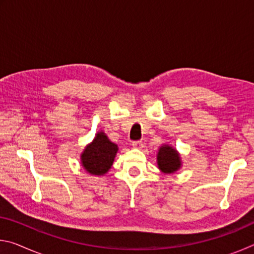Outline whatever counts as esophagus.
Returning <instances> with one entry per match:
<instances>
[{"label":"esophagus","instance_id":"esophagus-1","mask_svg":"<svg viewBox=\"0 0 254 254\" xmlns=\"http://www.w3.org/2000/svg\"><path fill=\"white\" fill-rule=\"evenodd\" d=\"M143 142L142 141H133L132 142V147L135 149H142L143 148Z\"/></svg>","mask_w":254,"mask_h":254}]
</instances>
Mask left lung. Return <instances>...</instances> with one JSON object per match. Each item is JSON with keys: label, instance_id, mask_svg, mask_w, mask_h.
Returning <instances> with one entry per match:
<instances>
[{"label": "left lung", "instance_id": "1", "mask_svg": "<svg viewBox=\"0 0 254 254\" xmlns=\"http://www.w3.org/2000/svg\"><path fill=\"white\" fill-rule=\"evenodd\" d=\"M157 165L159 170L165 175L175 174L182 168L183 162L182 157L178 150L174 148L173 145L163 143L158 149L157 153Z\"/></svg>", "mask_w": 254, "mask_h": 254}]
</instances>
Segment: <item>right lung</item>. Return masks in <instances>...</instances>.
Returning a JSON list of instances; mask_svg holds the SVG:
<instances>
[{"label": "right lung", "mask_w": 254, "mask_h": 254, "mask_svg": "<svg viewBox=\"0 0 254 254\" xmlns=\"http://www.w3.org/2000/svg\"><path fill=\"white\" fill-rule=\"evenodd\" d=\"M118 151V144L112 142L104 131H98L80 153V165L89 175L104 176L113 166Z\"/></svg>", "instance_id": "obj_1"}]
</instances>
